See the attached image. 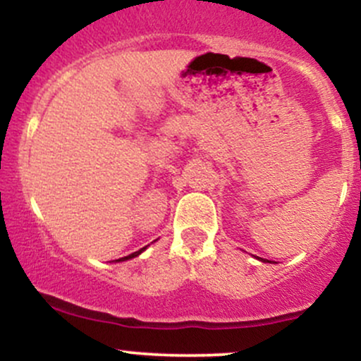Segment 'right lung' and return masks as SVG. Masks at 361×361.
I'll list each match as a JSON object with an SVG mask.
<instances>
[{
	"mask_svg": "<svg viewBox=\"0 0 361 361\" xmlns=\"http://www.w3.org/2000/svg\"><path fill=\"white\" fill-rule=\"evenodd\" d=\"M147 247V246H146ZM146 247H142V250H139V251H135V252H132V255H128V256H126V258H120V259H115V261H126V259H130V258H135V256H139L140 252H142L144 250H146Z\"/></svg>",
	"mask_w": 361,
	"mask_h": 361,
	"instance_id": "obj_1",
	"label": "right lung"
}]
</instances>
